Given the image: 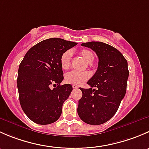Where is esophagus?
Segmentation results:
<instances>
[{
	"label": "esophagus",
	"instance_id": "obj_1",
	"mask_svg": "<svg viewBox=\"0 0 149 149\" xmlns=\"http://www.w3.org/2000/svg\"><path fill=\"white\" fill-rule=\"evenodd\" d=\"M79 88V86H76V85H73V89H76V88Z\"/></svg>",
	"mask_w": 149,
	"mask_h": 149
}]
</instances>
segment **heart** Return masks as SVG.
I'll list each match as a JSON object with an SVG mask.
<instances>
[{"label": "heart", "instance_id": "heart-1", "mask_svg": "<svg viewBox=\"0 0 149 149\" xmlns=\"http://www.w3.org/2000/svg\"><path fill=\"white\" fill-rule=\"evenodd\" d=\"M81 58L88 63H91L94 59V55L93 52L89 49H84L79 52ZM72 58L71 50H66L61 55L60 62L63 69L67 70L70 65V61ZM91 77V74L88 72H77L70 71L66 73L65 76V81L66 83L73 84V85L79 86L86 81Z\"/></svg>", "mask_w": 149, "mask_h": 149}]
</instances>
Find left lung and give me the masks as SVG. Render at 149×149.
Wrapping results in <instances>:
<instances>
[{
  "mask_svg": "<svg viewBox=\"0 0 149 149\" xmlns=\"http://www.w3.org/2000/svg\"><path fill=\"white\" fill-rule=\"evenodd\" d=\"M81 45L97 53L99 63L96 73L87 81L91 88H80L83 95L79 101L78 115L87 124L101 125L114 116L125 95L127 62L118 49L102 42Z\"/></svg>",
  "mask_w": 149,
  "mask_h": 149,
  "instance_id": "1",
  "label": "left lung"
}]
</instances>
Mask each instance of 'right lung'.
Masks as SVG:
<instances>
[{"label":"right lung","instance_id":"1","mask_svg":"<svg viewBox=\"0 0 149 149\" xmlns=\"http://www.w3.org/2000/svg\"><path fill=\"white\" fill-rule=\"evenodd\" d=\"M77 43L60 38L43 40L30 48L18 70L17 87L21 107L34 123L48 125L57 121L63 104L73 90L61 85L63 72L61 55ZM51 85L56 86L52 90Z\"/></svg>","mask_w":149,"mask_h":149}]
</instances>
